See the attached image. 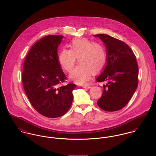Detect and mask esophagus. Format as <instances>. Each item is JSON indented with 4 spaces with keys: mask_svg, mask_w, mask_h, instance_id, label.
<instances>
[{
    "mask_svg": "<svg viewBox=\"0 0 156 156\" xmlns=\"http://www.w3.org/2000/svg\"><path fill=\"white\" fill-rule=\"evenodd\" d=\"M83 88H91V86H87V85H85V86H83Z\"/></svg>",
    "mask_w": 156,
    "mask_h": 156,
    "instance_id": "obj_1",
    "label": "esophagus"
}]
</instances>
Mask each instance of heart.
Here are the masks:
<instances>
[{"label":"heart","mask_w":156,"mask_h":156,"mask_svg":"<svg viewBox=\"0 0 156 156\" xmlns=\"http://www.w3.org/2000/svg\"><path fill=\"white\" fill-rule=\"evenodd\" d=\"M69 50L63 48L58 55V63L62 68L70 72L78 58L79 64L70 75V79L78 84L87 82L91 73L103 69L107 62V52L100 43L87 38H75L69 45Z\"/></svg>","instance_id":"heart-1"}]
</instances>
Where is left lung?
<instances>
[{
	"mask_svg": "<svg viewBox=\"0 0 156 156\" xmlns=\"http://www.w3.org/2000/svg\"><path fill=\"white\" fill-rule=\"evenodd\" d=\"M94 36L104 42L108 57L105 69L96 80L106 83L97 104L106 111H119L128 104L138 87L136 57L130 47L121 40L105 34Z\"/></svg>",
	"mask_w": 156,
	"mask_h": 156,
	"instance_id": "obj_1",
	"label": "left lung"
}]
</instances>
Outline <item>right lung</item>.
Wrapping results in <instances>:
<instances>
[{"label":"right lung","mask_w":156,"mask_h":156,"mask_svg":"<svg viewBox=\"0 0 156 156\" xmlns=\"http://www.w3.org/2000/svg\"><path fill=\"white\" fill-rule=\"evenodd\" d=\"M63 37L60 35L43 37L32 46L23 64L22 82L32 106L48 118L65 114L72 103L76 85L59 86L67 77L58 63L57 48Z\"/></svg>","instance_id":"obj_1"}]
</instances>
